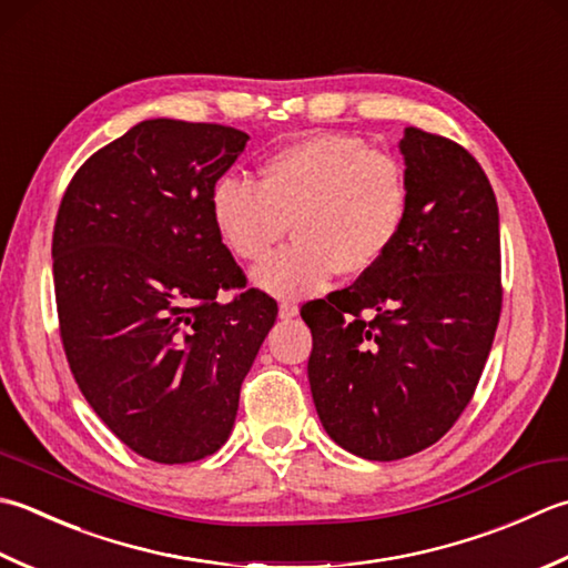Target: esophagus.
I'll list each match as a JSON object with an SVG mask.
<instances>
[{
    "instance_id": "34e87169",
    "label": "esophagus",
    "mask_w": 568,
    "mask_h": 568,
    "mask_svg": "<svg viewBox=\"0 0 568 568\" xmlns=\"http://www.w3.org/2000/svg\"><path fill=\"white\" fill-rule=\"evenodd\" d=\"M277 315H281V320H291L297 315V305L291 303V300H283L281 307H277Z\"/></svg>"
}]
</instances>
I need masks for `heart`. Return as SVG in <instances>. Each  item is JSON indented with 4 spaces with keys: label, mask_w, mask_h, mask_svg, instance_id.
Listing matches in <instances>:
<instances>
[{
    "label": "heart",
    "mask_w": 568,
    "mask_h": 568,
    "mask_svg": "<svg viewBox=\"0 0 568 568\" xmlns=\"http://www.w3.org/2000/svg\"><path fill=\"white\" fill-rule=\"evenodd\" d=\"M211 219L241 261H263L253 281L277 297L322 291L335 273L364 277L388 258L408 219V182L394 158L342 132H317L271 152L258 184L226 174L211 192Z\"/></svg>",
    "instance_id": "b5f03b06"
}]
</instances>
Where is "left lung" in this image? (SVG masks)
<instances>
[{"mask_svg": "<svg viewBox=\"0 0 568 568\" xmlns=\"http://www.w3.org/2000/svg\"><path fill=\"white\" fill-rule=\"evenodd\" d=\"M408 219L388 258L303 305L307 379L329 438L366 460L440 440L470 404L503 310L499 214L473 154L406 128Z\"/></svg>", "mask_w": 568, "mask_h": 568, "instance_id": "1", "label": "left lung"}]
</instances>
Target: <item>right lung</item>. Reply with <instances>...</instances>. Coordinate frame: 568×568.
Here are the masks:
<instances>
[{"mask_svg": "<svg viewBox=\"0 0 568 568\" xmlns=\"http://www.w3.org/2000/svg\"><path fill=\"white\" fill-rule=\"evenodd\" d=\"M248 135L144 120L91 154L61 199L53 287L65 359L85 402L154 463L216 453L241 384L275 325L211 219V192ZM221 290H239L221 304Z\"/></svg>", "mask_w": 568, "mask_h": 568, "instance_id": "add662e5", "label": "right lung"}]
</instances>
